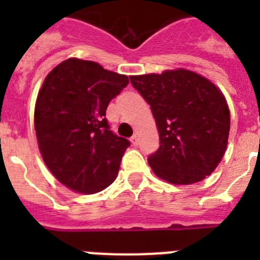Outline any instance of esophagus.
Segmentation results:
<instances>
[{
  "instance_id": "1",
  "label": "esophagus",
  "mask_w": 260,
  "mask_h": 260,
  "mask_svg": "<svg viewBox=\"0 0 260 260\" xmlns=\"http://www.w3.org/2000/svg\"><path fill=\"white\" fill-rule=\"evenodd\" d=\"M130 141H132L133 146H138V143H139V141H138V137H137V135H133V137L130 138Z\"/></svg>"
}]
</instances>
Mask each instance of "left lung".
Returning <instances> with one entry per match:
<instances>
[{
  "label": "left lung",
  "instance_id": "1",
  "mask_svg": "<svg viewBox=\"0 0 260 260\" xmlns=\"http://www.w3.org/2000/svg\"><path fill=\"white\" fill-rule=\"evenodd\" d=\"M133 87L151 105L160 147L148 156L153 173L174 185L210 176L228 144L231 114L217 87L194 71L133 75Z\"/></svg>",
  "mask_w": 260,
  "mask_h": 260
}]
</instances>
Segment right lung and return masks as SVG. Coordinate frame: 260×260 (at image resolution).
Returning a JSON list of instances; mask_svg holds the SVG:
<instances>
[{
    "label": "right lung",
    "mask_w": 260,
    "mask_h": 260,
    "mask_svg": "<svg viewBox=\"0 0 260 260\" xmlns=\"http://www.w3.org/2000/svg\"><path fill=\"white\" fill-rule=\"evenodd\" d=\"M127 84L126 75L78 58L61 62L45 78L35 105L39 150L69 189L95 194L116 180L130 142L110 130L105 112Z\"/></svg>",
    "instance_id": "right-lung-1"
}]
</instances>
